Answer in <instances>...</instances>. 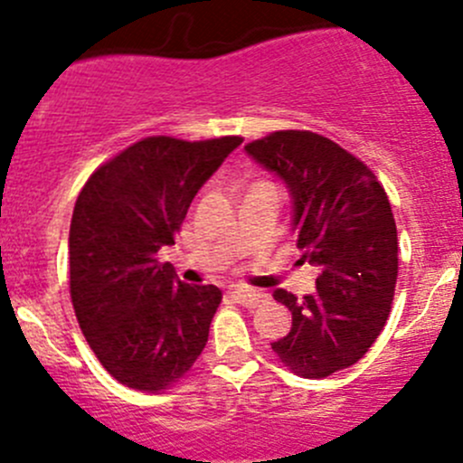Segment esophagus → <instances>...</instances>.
<instances>
[{"label": "esophagus", "mask_w": 463, "mask_h": 463, "mask_svg": "<svg viewBox=\"0 0 463 463\" xmlns=\"http://www.w3.org/2000/svg\"><path fill=\"white\" fill-rule=\"evenodd\" d=\"M232 298H235L237 303L246 305V307H253V305L262 303L264 294L258 289H249V287H237V289H232Z\"/></svg>", "instance_id": "1"}]
</instances>
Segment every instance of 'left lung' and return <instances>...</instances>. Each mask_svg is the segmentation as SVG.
<instances>
[{
  "mask_svg": "<svg viewBox=\"0 0 463 463\" xmlns=\"http://www.w3.org/2000/svg\"><path fill=\"white\" fill-rule=\"evenodd\" d=\"M244 151L285 183L300 262L318 269L312 294L273 291L289 307L291 330L271 348L294 373L327 378L366 355L392 312L398 232L387 192L364 163L317 133L278 131Z\"/></svg>",
  "mask_w": 463,
  "mask_h": 463,
  "instance_id": "1",
  "label": "left lung"
}]
</instances>
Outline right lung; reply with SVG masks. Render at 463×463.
Instances as JSON below:
<instances>
[{"mask_svg": "<svg viewBox=\"0 0 463 463\" xmlns=\"http://www.w3.org/2000/svg\"><path fill=\"white\" fill-rule=\"evenodd\" d=\"M241 137H146L101 165L76 199L70 291L103 369L140 392H163L192 369L222 303L214 285H187L158 250L174 244L196 192Z\"/></svg>", "mask_w": 463, "mask_h": 463, "instance_id": "add662e5", "label": "right lung"}]
</instances>
